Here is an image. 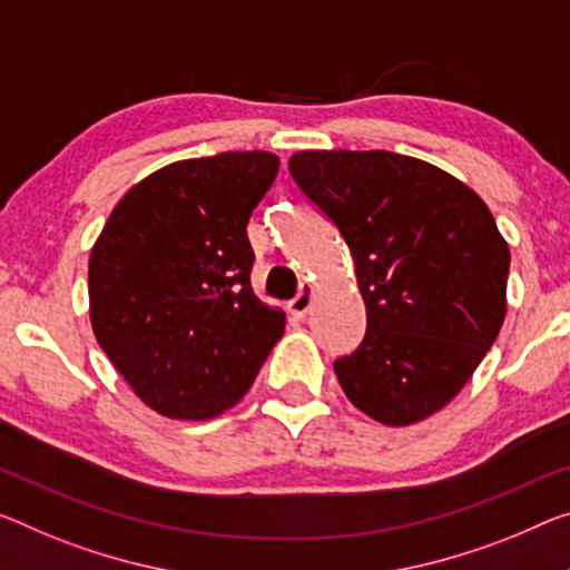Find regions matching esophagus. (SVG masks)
<instances>
[{
    "instance_id": "1",
    "label": "esophagus",
    "mask_w": 570,
    "mask_h": 570,
    "mask_svg": "<svg viewBox=\"0 0 570 570\" xmlns=\"http://www.w3.org/2000/svg\"><path fill=\"white\" fill-rule=\"evenodd\" d=\"M311 305H313V287L311 285H303L301 293L293 297L287 308H291V313L295 315V318H305V315L311 313Z\"/></svg>"
}]
</instances>
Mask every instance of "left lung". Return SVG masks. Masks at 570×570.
Here are the masks:
<instances>
[{
    "label": "left lung",
    "mask_w": 570,
    "mask_h": 570,
    "mask_svg": "<svg viewBox=\"0 0 570 570\" xmlns=\"http://www.w3.org/2000/svg\"><path fill=\"white\" fill-rule=\"evenodd\" d=\"M295 186L336 226L356 267L366 334L334 372L354 405L410 425L449 405L507 313L510 247L474 190L387 150H303Z\"/></svg>",
    "instance_id": "1"
}]
</instances>
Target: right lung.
<instances>
[{
  "mask_svg": "<svg viewBox=\"0 0 570 570\" xmlns=\"http://www.w3.org/2000/svg\"><path fill=\"white\" fill-rule=\"evenodd\" d=\"M273 153L165 165L114 206L89 259L91 326L135 395L175 420L236 405L285 331L259 303L247 224L273 186Z\"/></svg>",
  "mask_w": 570,
  "mask_h": 570,
  "instance_id": "obj_1",
  "label": "right lung"
}]
</instances>
